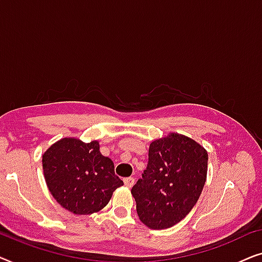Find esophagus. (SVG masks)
Instances as JSON below:
<instances>
[{"instance_id": "1", "label": "esophagus", "mask_w": 262, "mask_h": 262, "mask_svg": "<svg viewBox=\"0 0 262 262\" xmlns=\"http://www.w3.org/2000/svg\"><path fill=\"white\" fill-rule=\"evenodd\" d=\"M124 184H125V186H126V187L131 188L132 186L135 185V179H134V178H126V179H124Z\"/></svg>"}]
</instances>
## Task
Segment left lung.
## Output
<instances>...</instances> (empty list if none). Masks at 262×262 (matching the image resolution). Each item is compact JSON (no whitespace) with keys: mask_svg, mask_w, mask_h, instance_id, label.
<instances>
[{"mask_svg":"<svg viewBox=\"0 0 262 262\" xmlns=\"http://www.w3.org/2000/svg\"><path fill=\"white\" fill-rule=\"evenodd\" d=\"M207 160L203 145L178 132L150 143L148 167L131 189L145 227H174L191 212L206 182Z\"/></svg>","mask_w":262,"mask_h":262,"instance_id":"obj_1","label":"left lung"}]
</instances>
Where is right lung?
<instances>
[{
    "label": "right lung",
    "instance_id": "1",
    "mask_svg": "<svg viewBox=\"0 0 262 262\" xmlns=\"http://www.w3.org/2000/svg\"><path fill=\"white\" fill-rule=\"evenodd\" d=\"M48 188L63 209L92 214L103 209L124 182L114 174V163L100 152L98 141L64 137L42 154Z\"/></svg>",
    "mask_w": 262,
    "mask_h": 262
}]
</instances>
